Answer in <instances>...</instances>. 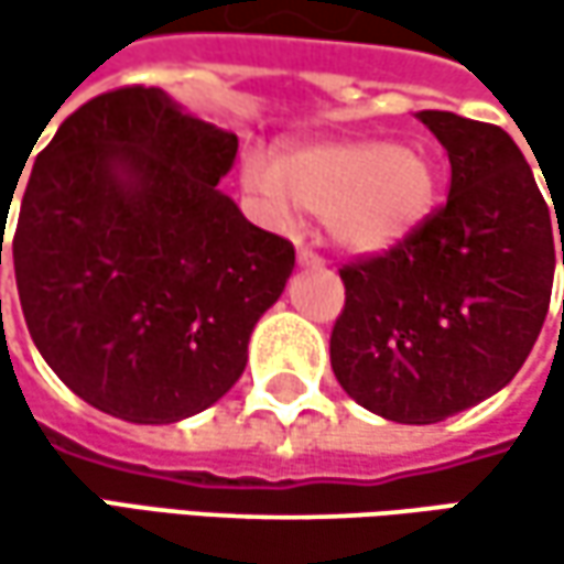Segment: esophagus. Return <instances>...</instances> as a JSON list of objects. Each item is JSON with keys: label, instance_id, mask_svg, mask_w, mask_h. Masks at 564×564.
Segmentation results:
<instances>
[{"label": "esophagus", "instance_id": "34e87169", "mask_svg": "<svg viewBox=\"0 0 564 564\" xmlns=\"http://www.w3.org/2000/svg\"><path fill=\"white\" fill-rule=\"evenodd\" d=\"M296 261H300L303 268H323V258H319L313 248H300V251H296Z\"/></svg>", "mask_w": 564, "mask_h": 564}]
</instances>
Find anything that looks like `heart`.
<instances>
[{
    "instance_id": "b5f03b06",
    "label": "heart",
    "mask_w": 564,
    "mask_h": 564,
    "mask_svg": "<svg viewBox=\"0 0 564 564\" xmlns=\"http://www.w3.org/2000/svg\"><path fill=\"white\" fill-rule=\"evenodd\" d=\"M245 185L274 225H293L300 208L323 215L326 231L356 254H382L408 241L437 198V166L417 143L326 140L251 160Z\"/></svg>"
}]
</instances>
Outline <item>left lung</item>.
Here are the masks:
<instances>
[{
	"instance_id": "obj_1",
	"label": "left lung",
	"mask_w": 564,
	"mask_h": 564,
	"mask_svg": "<svg viewBox=\"0 0 564 564\" xmlns=\"http://www.w3.org/2000/svg\"><path fill=\"white\" fill-rule=\"evenodd\" d=\"M417 120L451 160V192L392 251L339 268L329 362L349 398L398 424H434L522 369L564 264V195L535 185L507 130L447 110ZM558 230L563 248H557Z\"/></svg>"
}]
</instances>
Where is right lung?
Returning a JSON list of instances; mask_svg holds the SVG:
<instances>
[{
    "instance_id": "right-lung-1",
    "label": "right lung",
    "mask_w": 564,
    "mask_h": 564,
    "mask_svg": "<svg viewBox=\"0 0 564 564\" xmlns=\"http://www.w3.org/2000/svg\"><path fill=\"white\" fill-rule=\"evenodd\" d=\"M235 153V133L133 84L80 104L32 163L12 235L19 300L39 352L87 404L172 424L241 379L293 245L218 192Z\"/></svg>"
}]
</instances>
